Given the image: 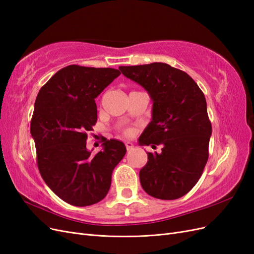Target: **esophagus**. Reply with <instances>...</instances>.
Returning <instances> with one entry per match:
<instances>
[{
	"label": "esophagus",
	"instance_id": "34e87169",
	"mask_svg": "<svg viewBox=\"0 0 254 254\" xmlns=\"http://www.w3.org/2000/svg\"><path fill=\"white\" fill-rule=\"evenodd\" d=\"M125 146H126V149H127L128 151L133 149V144H132L131 142H126V143H125Z\"/></svg>",
	"mask_w": 254,
	"mask_h": 254
}]
</instances>
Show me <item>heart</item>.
<instances>
[{
  "mask_svg": "<svg viewBox=\"0 0 254 254\" xmlns=\"http://www.w3.org/2000/svg\"><path fill=\"white\" fill-rule=\"evenodd\" d=\"M122 130H123V133L126 135H129L130 133H131V129H129V128H123Z\"/></svg>",
  "mask_w": 254,
  "mask_h": 254,
  "instance_id": "1",
  "label": "heart"
}]
</instances>
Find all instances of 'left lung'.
Masks as SVG:
<instances>
[{"label":"left lung","instance_id":"1","mask_svg":"<svg viewBox=\"0 0 254 254\" xmlns=\"http://www.w3.org/2000/svg\"><path fill=\"white\" fill-rule=\"evenodd\" d=\"M121 72L148 92L152 120L141 145L161 146L147 152L140 181L148 195L174 200L195 187L209 159L212 125L203 92L189 74L163 63L120 66Z\"/></svg>","mask_w":254,"mask_h":254}]
</instances>
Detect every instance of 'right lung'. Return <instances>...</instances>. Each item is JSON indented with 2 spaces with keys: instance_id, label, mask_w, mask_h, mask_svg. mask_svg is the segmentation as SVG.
<instances>
[{
  "instance_id": "1",
  "label": "right lung",
  "mask_w": 254,
  "mask_h": 254,
  "mask_svg": "<svg viewBox=\"0 0 254 254\" xmlns=\"http://www.w3.org/2000/svg\"><path fill=\"white\" fill-rule=\"evenodd\" d=\"M111 67L67 65L40 89L30 122L37 164L48 187L64 201L87 206L103 200L114 167L126 153L118 140H104L95 155L87 132L97 121L95 98L120 76Z\"/></svg>"
}]
</instances>
